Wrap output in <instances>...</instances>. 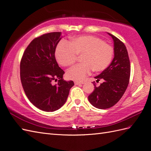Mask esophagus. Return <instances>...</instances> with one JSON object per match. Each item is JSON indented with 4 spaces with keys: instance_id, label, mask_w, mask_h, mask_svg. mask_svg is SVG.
<instances>
[{
    "instance_id": "obj_1",
    "label": "esophagus",
    "mask_w": 151,
    "mask_h": 151,
    "mask_svg": "<svg viewBox=\"0 0 151 151\" xmlns=\"http://www.w3.org/2000/svg\"><path fill=\"white\" fill-rule=\"evenodd\" d=\"M84 82H79V81H75V85H80V84H83Z\"/></svg>"
}]
</instances>
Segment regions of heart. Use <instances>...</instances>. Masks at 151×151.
I'll return each instance as SVG.
<instances>
[{"label": "heart", "mask_w": 151, "mask_h": 151, "mask_svg": "<svg viewBox=\"0 0 151 151\" xmlns=\"http://www.w3.org/2000/svg\"><path fill=\"white\" fill-rule=\"evenodd\" d=\"M114 48L101 38L92 35H83L73 38L70 42L63 40L55 51L56 59L60 65L67 67L80 57V64L69 68L67 73L69 79L82 80L93 69L100 72L106 69L113 60Z\"/></svg>", "instance_id": "1"}]
</instances>
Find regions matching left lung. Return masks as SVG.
I'll list each match as a JSON object with an SVG mask.
<instances>
[{
	"mask_svg": "<svg viewBox=\"0 0 151 151\" xmlns=\"http://www.w3.org/2000/svg\"><path fill=\"white\" fill-rule=\"evenodd\" d=\"M108 34L114 40V57L107 68L94 77L96 82L101 79L104 82L96 87L93 82L94 90L88 96L89 102L100 109L113 107L121 99L127 88L131 75L130 60L125 44L117 37Z\"/></svg>",
	"mask_w": 151,
	"mask_h": 151,
	"instance_id": "1",
	"label": "left lung"
}]
</instances>
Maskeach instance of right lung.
Masks as SVG:
<instances>
[{"label":"right lung","instance_id":"obj_1","mask_svg":"<svg viewBox=\"0 0 151 151\" xmlns=\"http://www.w3.org/2000/svg\"><path fill=\"white\" fill-rule=\"evenodd\" d=\"M61 32L42 35L31 42L24 51L20 65L22 86L27 99L40 110L52 112L67 100L73 81L63 79L64 71L55 59ZM58 83L54 84V81Z\"/></svg>","mask_w":151,"mask_h":151}]
</instances>
